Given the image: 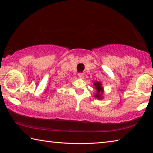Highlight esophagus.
<instances>
[{"mask_svg": "<svg viewBox=\"0 0 153 153\" xmlns=\"http://www.w3.org/2000/svg\"><path fill=\"white\" fill-rule=\"evenodd\" d=\"M78 76L79 77L80 79H83L84 76V74L83 73H79L78 74Z\"/></svg>", "mask_w": 153, "mask_h": 153, "instance_id": "34e87169", "label": "esophagus"}]
</instances>
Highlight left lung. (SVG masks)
Here are the masks:
<instances>
[{
	"label": "left lung",
	"mask_w": 153,
	"mask_h": 153,
	"mask_svg": "<svg viewBox=\"0 0 153 153\" xmlns=\"http://www.w3.org/2000/svg\"><path fill=\"white\" fill-rule=\"evenodd\" d=\"M94 86L97 90V94L95 95V97L100 99L102 98V88L101 87V84L99 82H94Z\"/></svg>",
	"instance_id": "8db88e82"
}]
</instances>
